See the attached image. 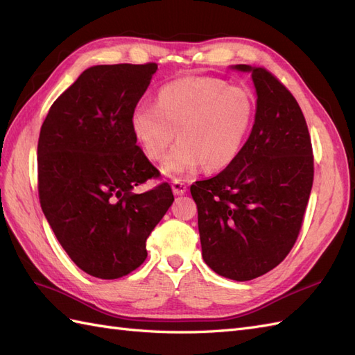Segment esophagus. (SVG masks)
<instances>
[{
  "label": "esophagus",
  "mask_w": 355,
  "mask_h": 355,
  "mask_svg": "<svg viewBox=\"0 0 355 355\" xmlns=\"http://www.w3.org/2000/svg\"><path fill=\"white\" fill-rule=\"evenodd\" d=\"M171 189H173L175 196H184L187 193V185L184 184V182L175 180L173 184H171Z\"/></svg>",
  "instance_id": "1"
}]
</instances>
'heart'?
<instances>
[{
	"label": "heart",
	"mask_w": 355,
	"mask_h": 355,
	"mask_svg": "<svg viewBox=\"0 0 355 355\" xmlns=\"http://www.w3.org/2000/svg\"><path fill=\"white\" fill-rule=\"evenodd\" d=\"M255 100L241 86L215 78H182L162 86L157 104L140 101L131 112V130L150 159H161L176 137L161 171L187 178L198 167H228L241 154L252 128Z\"/></svg>",
	"instance_id": "b5f03b06"
}]
</instances>
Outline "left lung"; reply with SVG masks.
<instances>
[{"label":"left lung","instance_id":"8db88e82","mask_svg":"<svg viewBox=\"0 0 355 355\" xmlns=\"http://www.w3.org/2000/svg\"><path fill=\"white\" fill-rule=\"evenodd\" d=\"M251 73L255 119L241 154L212 179L191 187L201 255L215 273L251 281L279 264L294 246L313 182L311 136L299 103L261 67Z\"/></svg>","mask_w":355,"mask_h":355}]
</instances>
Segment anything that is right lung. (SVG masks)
Returning a JSON list of instances; mask_svg holds the SVG:
<instances>
[{"mask_svg": "<svg viewBox=\"0 0 355 355\" xmlns=\"http://www.w3.org/2000/svg\"><path fill=\"white\" fill-rule=\"evenodd\" d=\"M158 65L86 69L52 104L38 137L43 214L74 264L118 279L146 260V241L173 203L168 184L137 194L159 171L131 130V112Z\"/></svg>", "mask_w": 355, "mask_h": 355, "instance_id": "right-lung-1", "label": "right lung"}]
</instances>
